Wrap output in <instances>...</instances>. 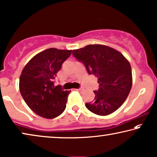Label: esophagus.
Returning <instances> with one entry per match:
<instances>
[{
    "label": "esophagus",
    "instance_id": "1",
    "mask_svg": "<svg viewBox=\"0 0 157 157\" xmlns=\"http://www.w3.org/2000/svg\"><path fill=\"white\" fill-rule=\"evenodd\" d=\"M76 90H77V91H79V92H82L84 90V88L83 87H79V88H78V89H77Z\"/></svg>",
    "mask_w": 157,
    "mask_h": 157
}]
</instances>
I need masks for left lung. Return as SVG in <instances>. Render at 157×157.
Here are the masks:
<instances>
[{
	"instance_id": "obj_1",
	"label": "left lung",
	"mask_w": 157,
	"mask_h": 157,
	"mask_svg": "<svg viewBox=\"0 0 157 157\" xmlns=\"http://www.w3.org/2000/svg\"><path fill=\"white\" fill-rule=\"evenodd\" d=\"M90 75L98 78L95 98L85 106L98 115L106 116L118 109L129 95L132 85V68L122 53L101 45H89L72 50Z\"/></svg>"
}]
</instances>
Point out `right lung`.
I'll list each match as a JSON object with an SVG mask.
<instances>
[{"label": "right lung", "mask_w": 157, "mask_h": 157, "mask_svg": "<svg viewBox=\"0 0 157 157\" xmlns=\"http://www.w3.org/2000/svg\"><path fill=\"white\" fill-rule=\"evenodd\" d=\"M71 53L72 50L49 48L37 54L23 68L19 79L20 92L37 115L52 119L65 109L70 91L55 85V79Z\"/></svg>", "instance_id": "obj_1"}]
</instances>
